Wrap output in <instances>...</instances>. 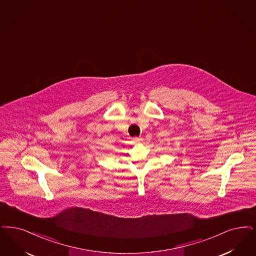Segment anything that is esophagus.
Listing matches in <instances>:
<instances>
[{"mask_svg":"<svg viewBox=\"0 0 256 256\" xmlns=\"http://www.w3.org/2000/svg\"><path fill=\"white\" fill-rule=\"evenodd\" d=\"M133 141H134L135 143H140V142L142 141V139H141V138H138V137H134V138H133Z\"/></svg>","mask_w":256,"mask_h":256,"instance_id":"1","label":"esophagus"}]
</instances>
